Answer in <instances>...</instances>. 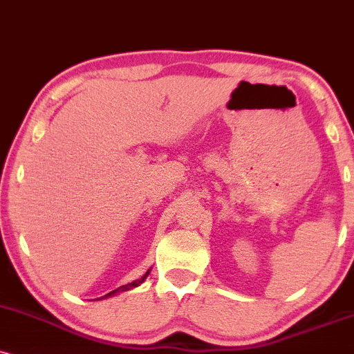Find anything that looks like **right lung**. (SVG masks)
<instances>
[{"mask_svg": "<svg viewBox=\"0 0 354 354\" xmlns=\"http://www.w3.org/2000/svg\"><path fill=\"white\" fill-rule=\"evenodd\" d=\"M151 274V268L146 270V274H144V276L141 277V279H138V281H134V282H129V283H126V286H121V287H118L116 290H113V292H110V294H106V295H103V297H100V299H97V300H102V299H108V297H113V295H116V294H120V292H126V290H129V289H134V287H138V286H141V283L146 281L147 279V276H149Z\"/></svg>", "mask_w": 354, "mask_h": 354, "instance_id": "right-lung-1", "label": "right lung"}]
</instances>
